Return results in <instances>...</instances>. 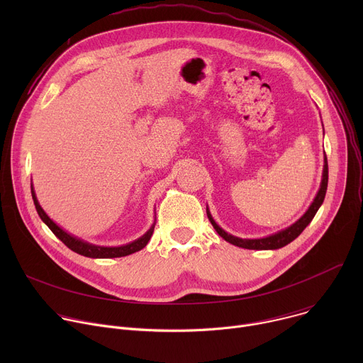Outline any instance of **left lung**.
Returning <instances> with one entry per match:
<instances>
[{
    "label": "left lung",
    "mask_w": 363,
    "mask_h": 363,
    "mask_svg": "<svg viewBox=\"0 0 363 363\" xmlns=\"http://www.w3.org/2000/svg\"><path fill=\"white\" fill-rule=\"evenodd\" d=\"M323 135H325V130H323ZM323 174H322V182H320V188L313 199V202L310 203L308 210L296 221L293 223L290 227L281 230V231H277L272 235H267V237H262V238H240V237H235V235H231L228 234L227 231H224L213 218L208 206H206V216H208L213 227L216 228V231L225 240L228 241L230 244L233 245H237V247H241V248H247V250H277V248H281L284 245H287L289 242H291L293 240H296L301 231L310 224V221L313 220V217L316 216L318 210L320 208V205L323 203L325 201V195H326V189H328V179H329V169H328V158H326V153L323 157Z\"/></svg>",
    "instance_id": "8db88e82"
}]
</instances>
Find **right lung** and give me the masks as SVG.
Listing matches in <instances>:
<instances>
[{"mask_svg":"<svg viewBox=\"0 0 363 363\" xmlns=\"http://www.w3.org/2000/svg\"><path fill=\"white\" fill-rule=\"evenodd\" d=\"M31 195H33V201L35 205V210L40 216V218L43 220V223L53 231V234L62 240L70 250H73L74 252L84 255V257H90V258H116V257H125L129 254H133L139 250H142L143 247H146V244L149 242L152 234H153V228H155V223L150 225V228L138 240L128 242L125 245H118V247H105V245H96L91 242H87L84 240H80L72 234H69L67 231H65L60 225H57L53 220H51L44 210L41 208V205L38 203V199L35 196V191L34 186L31 184Z\"/></svg>","mask_w":363,"mask_h":363,"instance_id":"right-lung-1","label":"right lung"}]
</instances>
